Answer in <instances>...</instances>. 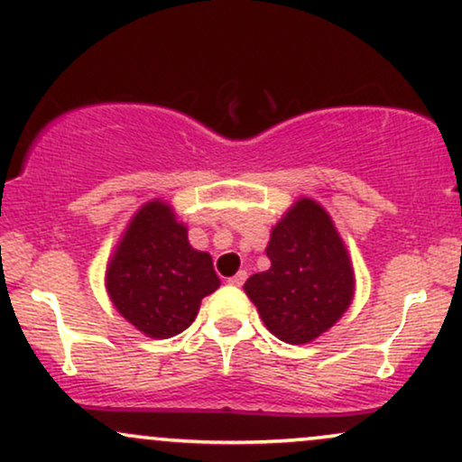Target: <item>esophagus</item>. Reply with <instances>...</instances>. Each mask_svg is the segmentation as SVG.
<instances>
[{
    "mask_svg": "<svg viewBox=\"0 0 462 462\" xmlns=\"http://www.w3.org/2000/svg\"><path fill=\"white\" fill-rule=\"evenodd\" d=\"M245 279H247V273L238 271L235 277H230V279H227V282H230V285H236V288H241V285L245 283Z\"/></svg>",
    "mask_w": 462,
    "mask_h": 462,
    "instance_id": "esophagus-1",
    "label": "esophagus"
}]
</instances>
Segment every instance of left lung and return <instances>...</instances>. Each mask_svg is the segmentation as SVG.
I'll return each instance as SVG.
<instances>
[{
  "mask_svg": "<svg viewBox=\"0 0 462 462\" xmlns=\"http://www.w3.org/2000/svg\"><path fill=\"white\" fill-rule=\"evenodd\" d=\"M271 268L243 290L262 322L290 346L311 343L352 305L354 266L330 215L313 198H299L271 230Z\"/></svg>",
  "mask_w": 462,
  "mask_h": 462,
  "instance_id": "left-lung-1",
  "label": "left lung"
}]
</instances>
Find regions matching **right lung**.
Instances as JSON below:
<instances>
[{
    "instance_id": "obj_1",
    "label": "right lung",
    "mask_w": 462,
    "mask_h": 462,
    "mask_svg": "<svg viewBox=\"0 0 462 462\" xmlns=\"http://www.w3.org/2000/svg\"><path fill=\"white\" fill-rule=\"evenodd\" d=\"M116 311L151 338H171L194 322L204 296L219 288L213 260L188 241V226L166 200L134 213L106 264Z\"/></svg>"
}]
</instances>
